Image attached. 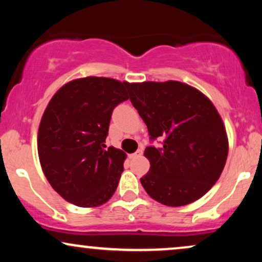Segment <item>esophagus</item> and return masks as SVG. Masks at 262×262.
<instances>
[{"label": "esophagus", "instance_id": "esophagus-1", "mask_svg": "<svg viewBox=\"0 0 262 262\" xmlns=\"http://www.w3.org/2000/svg\"><path fill=\"white\" fill-rule=\"evenodd\" d=\"M140 155H143V150H141V149L137 150V151L133 152V154L129 155V158H130V159H134V158H137V156H140Z\"/></svg>", "mask_w": 262, "mask_h": 262}]
</instances>
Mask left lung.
Wrapping results in <instances>:
<instances>
[{
	"label": "left lung",
	"mask_w": 262,
	"mask_h": 262,
	"mask_svg": "<svg viewBox=\"0 0 262 262\" xmlns=\"http://www.w3.org/2000/svg\"><path fill=\"white\" fill-rule=\"evenodd\" d=\"M130 102L152 140L144 156L149 172L140 182L152 200L181 207L200 200L218 181L228 156V137L217 108L202 92L180 81L127 83Z\"/></svg>",
	"instance_id": "obj_1"
}]
</instances>
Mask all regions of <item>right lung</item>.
<instances>
[{"mask_svg": "<svg viewBox=\"0 0 262 262\" xmlns=\"http://www.w3.org/2000/svg\"><path fill=\"white\" fill-rule=\"evenodd\" d=\"M127 83L97 76L69 81L45 108L38 130L41 170L75 206L98 207L116 192L127 155L104 143L114 107L129 98Z\"/></svg>", "mask_w": 262, "mask_h": 262, "instance_id": "obj_1", "label": "right lung"}]
</instances>
